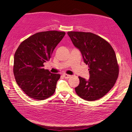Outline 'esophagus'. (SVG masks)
Returning <instances> with one entry per match:
<instances>
[{
  "mask_svg": "<svg viewBox=\"0 0 132 132\" xmlns=\"http://www.w3.org/2000/svg\"><path fill=\"white\" fill-rule=\"evenodd\" d=\"M63 76L64 78H69L71 77L70 75H69V74H63Z\"/></svg>",
  "mask_w": 132,
  "mask_h": 132,
  "instance_id": "esophagus-1",
  "label": "esophagus"
}]
</instances>
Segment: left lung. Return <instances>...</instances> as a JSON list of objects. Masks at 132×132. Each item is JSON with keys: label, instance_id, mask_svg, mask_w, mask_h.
Masks as SVG:
<instances>
[{"label": "left lung", "instance_id": "1", "mask_svg": "<svg viewBox=\"0 0 132 132\" xmlns=\"http://www.w3.org/2000/svg\"><path fill=\"white\" fill-rule=\"evenodd\" d=\"M68 35L89 67V80L79 77L76 93L88 101L100 99L114 87L118 78L119 66L115 51L109 43L94 33L68 32Z\"/></svg>", "mask_w": 132, "mask_h": 132}]
</instances>
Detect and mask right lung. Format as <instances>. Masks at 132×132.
Here are the masks:
<instances>
[{
	"label": "right lung",
	"mask_w": 132,
	"mask_h": 132,
	"mask_svg": "<svg viewBox=\"0 0 132 132\" xmlns=\"http://www.w3.org/2000/svg\"><path fill=\"white\" fill-rule=\"evenodd\" d=\"M64 32L45 31L35 33L19 45L14 58L13 72L19 87L29 97L44 100L54 94L59 74L44 69Z\"/></svg>",
	"instance_id": "add662e5"
}]
</instances>
